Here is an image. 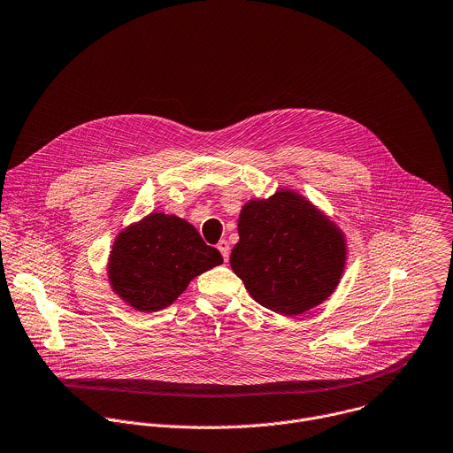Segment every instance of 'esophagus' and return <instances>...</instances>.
I'll use <instances>...</instances> for the list:
<instances>
[{
	"label": "esophagus",
	"mask_w": 453,
	"mask_h": 453,
	"mask_svg": "<svg viewBox=\"0 0 453 453\" xmlns=\"http://www.w3.org/2000/svg\"><path fill=\"white\" fill-rule=\"evenodd\" d=\"M217 249L220 250V254H222L224 261H227V259H229V243H227L226 240H220V242L217 243Z\"/></svg>",
	"instance_id": "obj_1"
}]
</instances>
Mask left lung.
I'll list each match as a JSON object with an SVG mask.
<instances>
[{
    "mask_svg": "<svg viewBox=\"0 0 453 453\" xmlns=\"http://www.w3.org/2000/svg\"><path fill=\"white\" fill-rule=\"evenodd\" d=\"M229 263L263 308L303 315L327 300L347 265L345 233L308 197L279 188L247 201Z\"/></svg>",
    "mask_w": 453,
    "mask_h": 453,
    "instance_id": "left-lung-1",
    "label": "left lung"
}]
</instances>
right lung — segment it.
Segmentation results:
<instances>
[{"mask_svg":"<svg viewBox=\"0 0 453 453\" xmlns=\"http://www.w3.org/2000/svg\"><path fill=\"white\" fill-rule=\"evenodd\" d=\"M222 261L190 222L153 211L117 234L108 256V280L127 306L155 313L174 304L194 277Z\"/></svg>","mask_w":453,"mask_h":453,"instance_id":"1","label":"right lung"}]
</instances>
